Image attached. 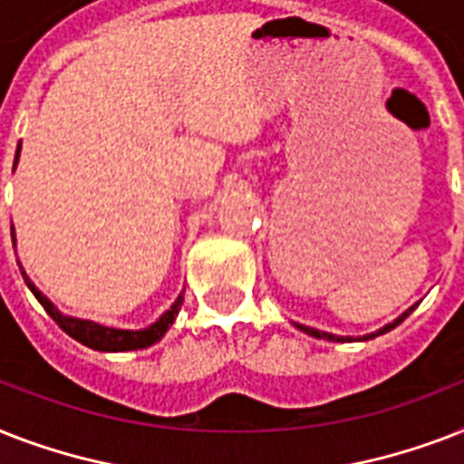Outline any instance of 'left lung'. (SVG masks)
<instances>
[{
  "label": "left lung",
  "mask_w": 464,
  "mask_h": 464,
  "mask_svg": "<svg viewBox=\"0 0 464 464\" xmlns=\"http://www.w3.org/2000/svg\"><path fill=\"white\" fill-rule=\"evenodd\" d=\"M417 308V305H411V308H407L400 317H395L392 323H388L385 327H381V330H375L371 332V334H363V337H339V334H332V332H323V330H315V327H305V324H296L298 330H304L305 334H310V337H315V339H327V342H368V339H373V337H381V334H385V332H390L392 327H397V324L402 323L404 317L411 315V310Z\"/></svg>",
  "instance_id": "obj_1"
}]
</instances>
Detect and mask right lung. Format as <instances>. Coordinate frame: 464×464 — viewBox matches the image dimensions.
Returning <instances> with one entry per match:
<instances>
[{"instance_id": "1", "label": "right lung", "mask_w": 464, "mask_h": 464, "mask_svg": "<svg viewBox=\"0 0 464 464\" xmlns=\"http://www.w3.org/2000/svg\"><path fill=\"white\" fill-rule=\"evenodd\" d=\"M18 151H21V144H18ZM18 151L16 159H14V170H16L18 163ZM11 238H14V246H16V236H14V231H11ZM18 267H21V265H18ZM21 275H24V282L28 284V289L33 291V296L38 298L40 305L47 310V315L53 317L54 323L60 324L69 337H74L76 342H82L83 346H91V349H96V352H134V349H147V346L156 344V342L170 330V324L175 323V317H178L182 305L180 294V296L175 298V304L170 305L154 324H149L144 330H118V327H105V324L93 323V320H82V317L62 313V310L31 282V276L25 275L24 267H21Z\"/></svg>"}]
</instances>
